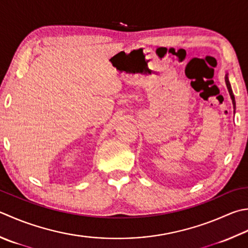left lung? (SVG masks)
<instances>
[{"mask_svg":"<svg viewBox=\"0 0 248 248\" xmlns=\"http://www.w3.org/2000/svg\"><path fill=\"white\" fill-rule=\"evenodd\" d=\"M228 75H229V73L226 72V75H225V81H226V85H227V88H228V91H229V94H230V98L232 100V104H233V108L235 110V99H234V94L233 92H232V88H231V85H230V81H229V77H228Z\"/></svg>","mask_w":248,"mask_h":248,"instance_id":"1","label":"left lung"}]
</instances>
